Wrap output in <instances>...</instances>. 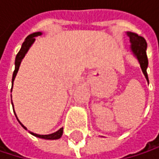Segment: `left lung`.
<instances>
[{
    "label": "left lung",
    "mask_w": 159,
    "mask_h": 159,
    "mask_svg": "<svg viewBox=\"0 0 159 159\" xmlns=\"http://www.w3.org/2000/svg\"><path fill=\"white\" fill-rule=\"evenodd\" d=\"M127 35L130 38L131 49H132L134 55L138 60L143 75L145 76V78L148 82V76H147V73H146V69H147V65H148V60H147V56H146L147 43L143 37L138 36L135 33L127 32Z\"/></svg>",
    "instance_id": "left-lung-1"
}]
</instances>
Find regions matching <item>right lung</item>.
<instances>
[{
  "label": "right lung",
  "mask_w": 159,
  "mask_h": 159,
  "mask_svg": "<svg viewBox=\"0 0 159 159\" xmlns=\"http://www.w3.org/2000/svg\"><path fill=\"white\" fill-rule=\"evenodd\" d=\"M40 35H42V32H35V33L30 34L29 36H27V37L25 38V39L24 43L22 44V47H21L20 50H19V52L17 53V55H16V61H15L16 68H15V71H14V74H13L12 84H14V81H15V78H16V75H17V72H18V70H19V66H20V64H21L22 60L24 59L25 55V54H26V52L28 51V49H29V48L31 47V45L34 43V41H35V38H36V37H39V36H40ZM12 88H13V86H12ZM11 92H12V89H11ZM13 107H14V105H13ZM15 115H16L17 120L19 121V123L22 125V127H23L25 130H27V129H26V128H25V126L20 122V120H18V118H17V116H16V112H15ZM62 133H63V128H61L60 130H58L57 132H55V133H53V134H45V135H43V134H34V133H31V132H30V134H31L32 135H34V136H36V137H39V138L47 139V140H56V139H59V138H61V137Z\"/></svg>",
  "instance_id": "right-lung-1"
}]
</instances>
